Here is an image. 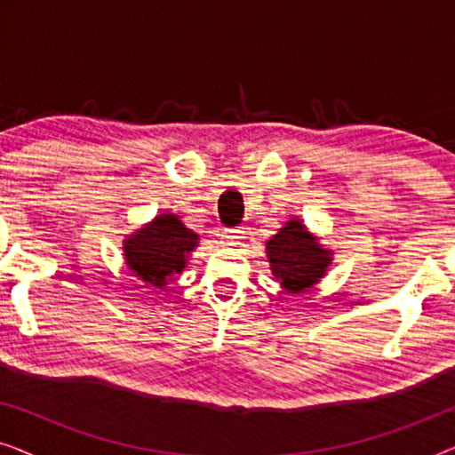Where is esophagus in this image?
<instances>
[{
    "mask_svg": "<svg viewBox=\"0 0 455 455\" xmlns=\"http://www.w3.org/2000/svg\"><path fill=\"white\" fill-rule=\"evenodd\" d=\"M242 238H244V234H242L240 229H226V232H221V244L223 246L240 244Z\"/></svg>",
    "mask_w": 455,
    "mask_h": 455,
    "instance_id": "34e87169",
    "label": "esophagus"
}]
</instances>
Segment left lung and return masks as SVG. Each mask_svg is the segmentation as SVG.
<instances>
[{
  "mask_svg": "<svg viewBox=\"0 0 455 455\" xmlns=\"http://www.w3.org/2000/svg\"><path fill=\"white\" fill-rule=\"evenodd\" d=\"M267 259L282 288L300 294L325 275L331 265V251H325L300 220H290L267 240Z\"/></svg>",
  "mask_w": 455,
  "mask_h": 455,
  "instance_id": "left-lung-1",
  "label": "left lung"
}]
</instances>
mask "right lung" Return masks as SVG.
Returning <instances> with one entry per match:
<instances>
[{
	"instance_id": "add662e5",
	"label": "right lung",
	"mask_w": 455,
	"mask_h": 455,
	"mask_svg": "<svg viewBox=\"0 0 455 455\" xmlns=\"http://www.w3.org/2000/svg\"><path fill=\"white\" fill-rule=\"evenodd\" d=\"M196 246L198 235L186 228L178 215L164 213L124 240V257L136 277L155 288H164L173 275L184 271L186 260Z\"/></svg>"
}]
</instances>
